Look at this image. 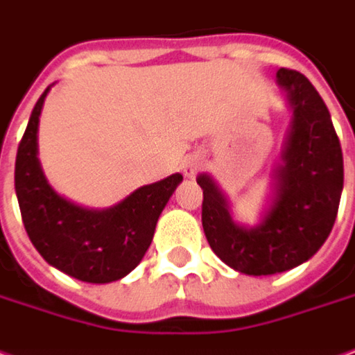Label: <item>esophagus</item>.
Wrapping results in <instances>:
<instances>
[{
  "instance_id": "esophagus-1",
  "label": "esophagus",
  "mask_w": 355,
  "mask_h": 355,
  "mask_svg": "<svg viewBox=\"0 0 355 355\" xmlns=\"http://www.w3.org/2000/svg\"><path fill=\"white\" fill-rule=\"evenodd\" d=\"M199 158H189V160L185 162V166H183V173L187 175V178H193V173L197 172V168H199Z\"/></svg>"
}]
</instances>
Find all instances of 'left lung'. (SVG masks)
Masks as SVG:
<instances>
[{"label": "left lung", "mask_w": 355, "mask_h": 355, "mask_svg": "<svg viewBox=\"0 0 355 355\" xmlns=\"http://www.w3.org/2000/svg\"><path fill=\"white\" fill-rule=\"evenodd\" d=\"M277 80L293 105V125L263 220L254 228L234 225L215 182L205 173L197 178L209 246L232 270L248 275L287 272L313 258L334 227L344 187L342 148L322 97L297 70L279 68Z\"/></svg>", "instance_id": "obj_1"}]
</instances>
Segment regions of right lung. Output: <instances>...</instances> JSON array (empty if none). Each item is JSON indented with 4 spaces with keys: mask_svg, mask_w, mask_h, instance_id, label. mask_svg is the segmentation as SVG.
Returning <instances> with one entry per match:
<instances>
[{
    "mask_svg": "<svg viewBox=\"0 0 355 355\" xmlns=\"http://www.w3.org/2000/svg\"><path fill=\"white\" fill-rule=\"evenodd\" d=\"M49 87L31 113L15 160V191L28 239L50 266L80 282L111 283L130 273L146 254L158 216L182 173L150 183L103 211L66 201L50 187L37 158L39 115Z\"/></svg>",
    "mask_w": 355,
    "mask_h": 355,
    "instance_id": "1",
    "label": "right lung"
}]
</instances>
